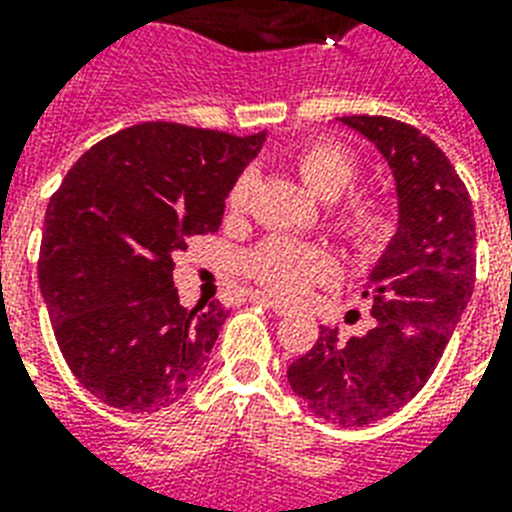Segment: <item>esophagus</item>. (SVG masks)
<instances>
[{"label": "esophagus", "instance_id": "1", "mask_svg": "<svg viewBox=\"0 0 512 512\" xmlns=\"http://www.w3.org/2000/svg\"><path fill=\"white\" fill-rule=\"evenodd\" d=\"M252 300H255V303H263L265 308H271L276 316H287L289 313V305L281 303V300H276V297H271V295H260V292H255V295H252Z\"/></svg>", "mask_w": 512, "mask_h": 512}]
</instances>
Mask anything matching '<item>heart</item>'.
Wrapping results in <instances>:
<instances>
[{
    "instance_id": "heart-1",
    "label": "heart",
    "mask_w": 512,
    "mask_h": 512,
    "mask_svg": "<svg viewBox=\"0 0 512 512\" xmlns=\"http://www.w3.org/2000/svg\"><path fill=\"white\" fill-rule=\"evenodd\" d=\"M295 167L308 185V191L319 199L335 201L353 188L358 177V167L353 156L332 143H316L303 148L295 156ZM252 177L241 175L228 196V209L241 212L247 204ZM337 225L356 247H377L390 233L388 209L374 199H350L337 209ZM249 273L273 295L297 300L303 297L316 281L332 276V260L321 249L305 247L297 241L271 239L249 255Z\"/></svg>"
}]
</instances>
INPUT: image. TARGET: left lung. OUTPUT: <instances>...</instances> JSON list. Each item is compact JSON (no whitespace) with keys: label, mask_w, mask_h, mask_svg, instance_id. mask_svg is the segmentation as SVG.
Listing matches in <instances>:
<instances>
[{"label":"left lung","mask_w":512,"mask_h":512,"mask_svg":"<svg viewBox=\"0 0 512 512\" xmlns=\"http://www.w3.org/2000/svg\"><path fill=\"white\" fill-rule=\"evenodd\" d=\"M369 140L396 185V233L366 276L374 327L364 337L321 335L287 369L316 417L364 428L409 404L436 369L476 281V217L444 151L388 116H342Z\"/></svg>","instance_id":"left-lung-1"}]
</instances>
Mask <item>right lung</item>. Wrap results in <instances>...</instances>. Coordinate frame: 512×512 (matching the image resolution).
Here are the masks:
<instances>
[{
    "label": "right lung",
    "instance_id": "obj_1",
    "mask_svg": "<svg viewBox=\"0 0 512 512\" xmlns=\"http://www.w3.org/2000/svg\"><path fill=\"white\" fill-rule=\"evenodd\" d=\"M263 143L265 132L135 124L79 156L52 193L39 289L68 369L103 404L162 412L201 377L228 313L180 305L175 255L217 231Z\"/></svg>",
    "mask_w": 512,
    "mask_h": 512
}]
</instances>
